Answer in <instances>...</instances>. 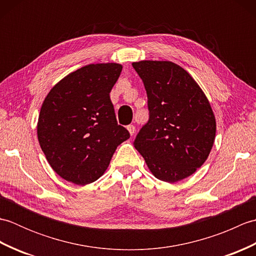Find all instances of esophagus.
I'll return each instance as SVG.
<instances>
[{"label": "esophagus", "mask_w": 256, "mask_h": 256, "mask_svg": "<svg viewBox=\"0 0 256 256\" xmlns=\"http://www.w3.org/2000/svg\"><path fill=\"white\" fill-rule=\"evenodd\" d=\"M128 131L130 132V134H131V135H134V133H135V126H134L133 124L128 125Z\"/></svg>", "instance_id": "34e87169"}]
</instances>
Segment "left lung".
Masks as SVG:
<instances>
[{
	"instance_id": "obj_1",
	"label": "left lung",
	"mask_w": 256,
	"mask_h": 256,
	"mask_svg": "<svg viewBox=\"0 0 256 256\" xmlns=\"http://www.w3.org/2000/svg\"><path fill=\"white\" fill-rule=\"evenodd\" d=\"M142 79L148 121L134 140L152 174L176 182L202 166L216 138V118L202 90L172 62L132 64Z\"/></svg>"
}]
</instances>
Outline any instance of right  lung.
Instances as JSON below:
<instances>
[{"instance_id":"add662e5","label":"right lung","mask_w":256,"mask_h":256,"mask_svg":"<svg viewBox=\"0 0 256 256\" xmlns=\"http://www.w3.org/2000/svg\"><path fill=\"white\" fill-rule=\"evenodd\" d=\"M121 72L118 64H88L59 81L45 98L38 142L52 170L68 182H96L130 138L118 124L110 99Z\"/></svg>"}]
</instances>
